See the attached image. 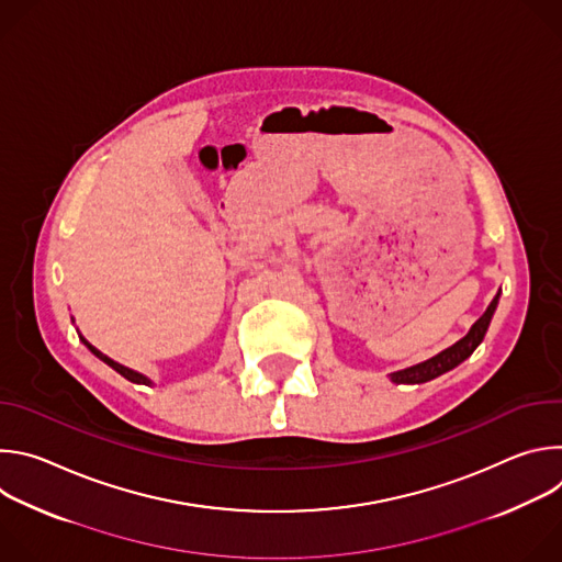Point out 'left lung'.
<instances>
[{
	"label": "left lung",
	"mask_w": 562,
	"mask_h": 562,
	"mask_svg": "<svg viewBox=\"0 0 562 562\" xmlns=\"http://www.w3.org/2000/svg\"><path fill=\"white\" fill-rule=\"evenodd\" d=\"M498 297H501V293H496V297L492 300V304L487 306V311L475 319L473 327L469 329V334H467L462 340H458V342L451 345L449 349L440 351L438 356H434V358H429V360H425V362H420V364L407 367V369H403V371H393V373L389 375L391 382H395V384H420V382H429V380H434V378H438V375L451 371V369L458 367L462 360H467V358L475 351V347H477L480 342H483V338H485V334H487V329H490V323H492V315H494V311H496V306H498Z\"/></svg>",
	"instance_id": "left-lung-1"
}]
</instances>
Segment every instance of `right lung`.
<instances>
[{"instance_id": "right-lung-1", "label": "right lung", "mask_w": 562, "mask_h": 562, "mask_svg": "<svg viewBox=\"0 0 562 562\" xmlns=\"http://www.w3.org/2000/svg\"><path fill=\"white\" fill-rule=\"evenodd\" d=\"M82 342L87 345V349L95 356V358H100L102 362H106L111 369H115L120 375H124L126 380H131V382H135V384H150V380L146 378V375H142V373H137V371H133V369H128V367H124V364H120V362H115V360H111L109 356H104L102 351H98L93 345H89L85 338H82Z\"/></svg>"}]
</instances>
